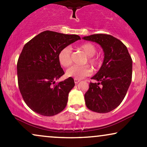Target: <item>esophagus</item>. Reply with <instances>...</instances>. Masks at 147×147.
<instances>
[{
    "mask_svg": "<svg viewBox=\"0 0 147 147\" xmlns=\"http://www.w3.org/2000/svg\"><path fill=\"white\" fill-rule=\"evenodd\" d=\"M80 81V80H78V79H74V82H75V84H78Z\"/></svg>",
    "mask_w": 147,
    "mask_h": 147,
    "instance_id": "1",
    "label": "esophagus"
}]
</instances>
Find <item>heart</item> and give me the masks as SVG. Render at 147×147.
Wrapping results in <instances>:
<instances>
[{"instance_id":"1","label":"heart","mask_w":147,"mask_h":147,"mask_svg":"<svg viewBox=\"0 0 147 147\" xmlns=\"http://www.w3.org/2000/svg\"><path fill=\"white\" fill-rule=\"evenodd\" d=\"M79 48L87 56L84 63H88L95 68H98L102 65V58L95 54L97 49H96V47L94 44L90 42H85L80 45ZM71 48L69 46L65 47L60 50V52L58 53V61L62 66L67 67L71 64ZM91 73H92V69L88 65H84V66L74 65L67 70L66 75L67 77L81 80L84 77L90 76Z\"/></svg>"}]
</instances>
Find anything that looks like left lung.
I'll list each match as a JSON object with an SVG mask.
<instances>
[{
  "label": "left lung",
  "instance_id": "8db88e82",
  "mask_svg": "<svg viewBox=\"0 0 147 147\" xmlns=\"http://www.w3.org/2000/svg\"><path fill=\"white\" fill-rule=\"evenodd\" d=\"M84 40L100 45L105 53L102 65L84 94L86 106L97 113H108L125 98L132 79V59L120 40L105 34L85 36Z\"/></svg>",
  "mask_w": 147,
  "mask_h": 147
}]
</instances>
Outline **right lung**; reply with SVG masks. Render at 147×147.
I'll use <instances>...</instances> for the list:
<instances>
[{"instance_id": "add662e5", "label": "right lung", "mask_w": 147, "mask_h": 147, "mask_svg": "<svg viewBox=\"0 0 147 147\" xmlns=\"http://www.w3.org/2000/svg\"><path fill=\"white\" fill-rule=\"evenodd\" d=\"M78 35L45 31L24 46L17 63L19 90L32 111L52 116L66 107L68 95L75 83L72 78L55 83L65 74L58 61L63 48L78 40Z\"/></svg>"}]
</instances>
